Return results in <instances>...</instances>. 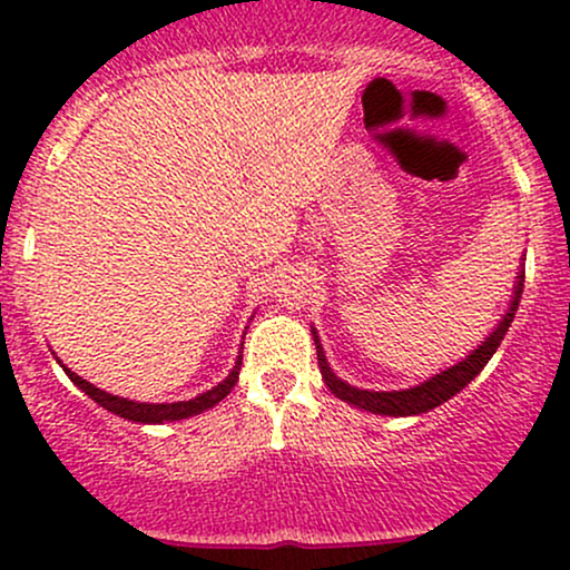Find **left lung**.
I'll return each mask as SVG.
<instances>
[{"mask_svg": "<svg viewBox=\"0 0 570 570\" xmlns=\"http://www.w3.org/2000/svg\"><path fill=\"white\" fill-rule=\"evenodd\" d=\"M517 278H520V281H517L512 305H509L507 316L501 318V324L495 326L493 335H490L485 343H482L480 348L472 353V356H466L463 362H458L455 367L440 372V375H434L431 381L415 385V389H407V391H362V389H353V385L343 383L335 375V372L330 370L322 345H318V337H316L318 370H322L326 389H330L337 399H343V402L353 404V407L377 412V415H421V412L440 407L442 402H448L450 396H455L458 391L466 389V385L472 383L476 375H480L482 367H485V364L490 362V356H493L495 348L501 345L503 335H507L509 326H512V322H514L517 305H520L522 281H525V276L520 273Z\"/></svg>", "mask_w": 570, "mask_h": 570, "instance_id": "8db88e82", "label": "left lung"}]
</instances>
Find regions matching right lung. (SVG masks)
Masks as SVG:
<instances>
[{"instance_id":"add662e5","label":"right lung","mask_w":570,"mask_h":570,"mask_svg":"<svg viewBox=\"0 0 570 570\" xmlns=\"http://www.w3.org/2000/svg\"><path fill=\"white\" fill-rule=\"evenodd\" d=\"M63 372L69 375V381L75 385H80V389L88 394L94 402L101 404V407H107L109 412H115V415L120 417H128V421H136V423H166V421H181V417H189V415H198V412L214 407V404L222 402L227 394L233 391V385L238 383V372H240V356L238 362H235V367L230 375L225 377L219 385H214L212 391H206V394L189 399V402H174V404H147V402H130V399H120V396H112L107 394V391L96 389L94 383L82 381L80 375H75V372L63 367Z\"/></svg>"}]
</instances>
